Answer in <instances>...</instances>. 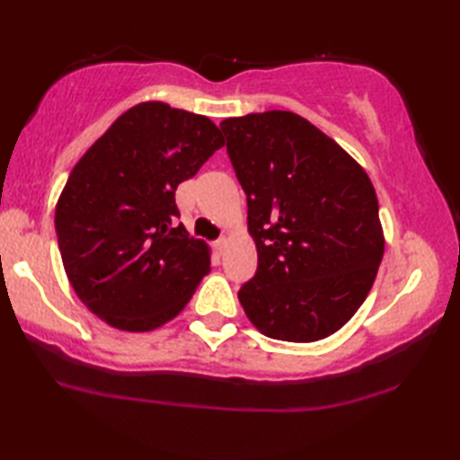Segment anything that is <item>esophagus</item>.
Listing matches in <instances>:
<instances>
[{
    "mask_svg": "<svg viewBox=\"0 0 460 460\" xmlns=\"http://www.w3.org/2000/svg\"><path fill=\"white\" fill-rule=\"evenodd\" d=\"M227 245H229V239L227 237H221L219 241H215V249L219 253H225V249H227Z\"/></svg>",
    "mask_w": 460,
    "mask_h": 460,
    "instance_id": "esophagus-1",
    "label": "esophagus"
}]
</instances>
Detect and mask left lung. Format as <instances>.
Segmentation results:
<instances>
[{
    "mask_svg": "<svg viewBox=\"0 0 460 460\" xmlns=\"http://www.w3.org/2000/svg\"><path fill=\"white\" fill-rule=\"evenodd\" d=\"M221 129L258 249V271L241 286V306L270 339L331 337L367 298L384 258L367 172L292 111L229 118Z\"/></svg>",
    "mask_w": 460,
    "mask_h": 460,
    "instance_id": "1",
    "label": "left lung"
}]
</instances>
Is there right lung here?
Wrapping results in <instances>:
<instances>
[{
    "mask_svg": "<svg viewBox=\"0 0 460 460\" xmlns=\"http://www.w3.org/2000/svg\"><path fill=\"white\" fill-rule=\"evenodd\" d=\"M223 146L205 115L146 101L75 164L54 215L62 266L83 305L109 326L158 329L211 271V247L176 223L174 192Z\"/></svg>",
    "mask_w": 460,
    "mask_h": 460,
    "instance_id": "right-lung-1",
    "label": "right lung"
}]
</instances>
